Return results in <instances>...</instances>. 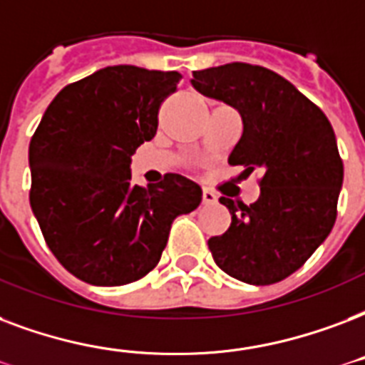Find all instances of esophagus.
Returning a JSON list of instances; mask_svg holds the SVG:
<instances>
[{"mask_svg": "<svg viewBox=\"0 0 365 365\" xmlns=\"http://www.w3.org/2000/svg\"><path fill=\"white\" fill-rule=\"evenodd\" d=\"M216 201H218V199H216V195H214L210 189H202V202H205V205H214Z\"/></svg>", "mask_w": 365, "mask_h": 365, "instance_id": "1", "label": "esophagus"}]
</instances>
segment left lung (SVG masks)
<instances>
[{
    "mask_svg": "<svg viewBox=\"0 0 365 365\" xmlns=\"http://www.w3.org/2000/svg\"><path fill=\"white\" fill-rule=\"evenodd\" d=\"M191 86L235 108L243 135L227 163L262 172L260 197L220 202L232 226L208 239L214 262L249 285L282 282L324 243L337 218L343 160L327 116L274 71L247 63L195 71Z\"/></svg>",
    "mask_w": 365,
    "mask_h": 365,
    "instance_id": "1",
    "label": "left lung"
}]
</instances>
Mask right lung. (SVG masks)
I'll use <instances>...</instances> for the list:
<instances>
[{
  "label": "right lung",
  "instance_id": "add662e5",
  "mask_svg": "<svg viewBox=\"0 0 365 365\" xmlns=\"http://www.w3.org/2000/svg\"><path fill=\"white\" fill-rule=\"evenodd\" d=\"M180 78L107 66L63 88L41 116L28 149L30 205L47 247L82 282L113 287L149 274L174 218L201 205V187L180 174L132 183V155L155 138Z\"/></svg>",
  "mask_w": 365,
  "mask_h": 365
}]
</instances>
